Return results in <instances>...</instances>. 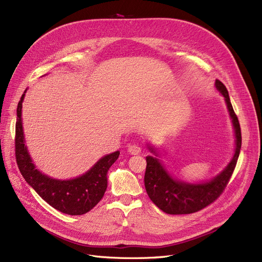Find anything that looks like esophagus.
Instances as JSON below:
<instances>
[{
	"label": "esophagus",
	"mask_w": 262,
	"mask_h": 262,
	"mask_svg": "<svg viewBox=\"0 0 262 262\" xmlns=\"http://www.w3.org/2000/svg\"><path fill=\"white\" fill-rule=\"evenodd\" d=\"M142 151V148L139 145H129L128 146V152L130 155H139Z\"/></svg>",
	"instance_id": "obj_1"
}]
</instances>
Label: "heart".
Returning <instances> with one entry per match:
<instances>
[{"instance_id": "1", "label": "heart", "mask_w": 262, "mask_h": 262, "mask_svg": "<svg viewBox=\"0 0 262 262\" xmlns=\"http://www.w3.org/2000/svg\"><path fill=\"white\" fill-rule=\"evenodd\" d=\"M105 133H107V130H106V131H105Z\"/></svg>"}]
</instances>
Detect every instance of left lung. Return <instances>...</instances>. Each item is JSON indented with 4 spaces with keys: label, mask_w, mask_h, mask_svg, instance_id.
<instances>
[{
    "label": "left lung",
    "mask_w": 262,
    "mask_h": 262,
    "mask_svg": "<svg viewBox=\"0 0 262 262\" xmlns=\"http://www.w3.org/2000/svg\"><path fill=\"white\" fill-rule=\"evenodd\" d=\"M215 86L225 98V101L232 119L235 133V150L227 167L220 175L209 182L191 184L178 181L170 177L157 158L148 156L145 171V188L151 202L162 211L168 214H190L197 212L212 203L222 195L227 186L238 161L242 144L240 123L232 108L226 86L220 80H215ZM150 151L156 154L151 147Z\"/></svg>",
    "instance_id": "1"
}]
</instances>
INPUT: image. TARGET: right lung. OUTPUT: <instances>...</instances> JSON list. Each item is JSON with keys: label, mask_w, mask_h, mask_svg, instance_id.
<instances>
[{"label": "right lung", "mask_w": 262, "mask_h": 262, "mask_svg": "<svg viewBox=\"0 0 262 262\" xmlns=\"http://www.w3.org/2000/svg\"><path fill=\"white\" fill-rule=\"evenodd\" d=\"M22 95L17 107L15 154L19 170L23 178L50 206L69 215H82L91 211L104 195L107 186V170L115 163L119 151L110 154L99 160L84 175L70 179H52L35 168L32 159L24 145L21 120Z\"/></svg>", "instance_id": "add662e5"}]
</instances>
